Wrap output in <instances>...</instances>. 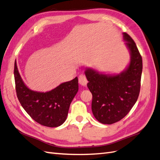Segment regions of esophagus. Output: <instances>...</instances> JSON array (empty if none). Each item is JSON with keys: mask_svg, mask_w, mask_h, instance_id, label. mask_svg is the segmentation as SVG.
Listing matches in <instances>:
<instances>
[{"mask_svg": "<svg viewBox=\"0 0 160 160\" xmlns=\"http://www.w3.org/2000/svg\"><path fill=\"white\" fill-rule=\"evenodd\" d=\"M78 81H79V84L81 86H83V87H86V86H87V83H88L87 78H86V76L83 74H81V75L79 76Z\"/></svg>", "mask_w": 160, "mask_h": 160, "instance_id": "1", "label": "esophagus"}]
</instances>
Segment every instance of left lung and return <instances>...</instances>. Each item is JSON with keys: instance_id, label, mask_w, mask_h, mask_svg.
<instances>
[{"instance_id": "8db88e82", "label": "left lung", "mask_w": 160, "mask_h": 160, "mask_svg": "<svg viewBox=\"0 0 160 160\" xmlns=\"http://www.w3.org/2000/svg\"><path fill=\"white\" fill-rule=\"evenodd\" d=\"M123 39L130 59L120 73L107 75L88 68L85 75L87 87L92 95V112L99 122L112 124L124 118L136 103L141 87L142 61L136 44L124 32Z\"/></svg>"}]
</instances>
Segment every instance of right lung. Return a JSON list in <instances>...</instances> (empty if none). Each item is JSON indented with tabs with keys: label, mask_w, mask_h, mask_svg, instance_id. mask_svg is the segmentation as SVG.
I'll use <instances>...</instances> for the list:
<instances>
[{
	"label": "right lung",
	"mask_w": 160,
	"mask_h": 160,
	"mask_svg": "<svg viewBox=\"0 0 160 160\" xmlns=\"http://www.w3.org/2000/svg\"><path fill=\"white\" fill-rule=\"evenodd\" d=\"M14 77L18 99L32 119L47 127H57L66 120L69 106L78 91V79L63 82L48 92L30 89L19 74L15 61Z\"/></svg>",
	"instance_id": "1"
}]
</instances>
